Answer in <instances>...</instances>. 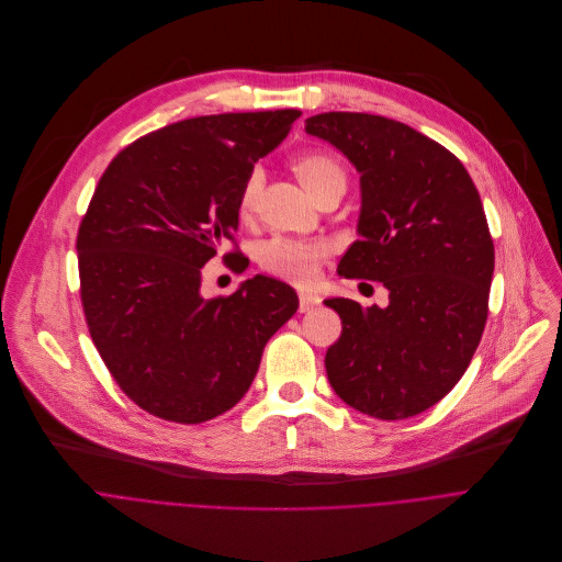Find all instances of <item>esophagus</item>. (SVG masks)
I'll list each match as a JSON object with an SVG mask.
<instances>
[{
    "mask_svg": "<svg viewBox=\"0 0 562 562\" xmlns=\"http://www.w3.org/2000/svg\"><path fill=\"white\" fill-rule=\"evenodd\" d=\"M318 303H321V296H318V294L307 292V290H301V292H299V312H310V310H314Z\"/></svg>",
    "mask_w": 562,
    "mask_h": 562,
    "instance_id": "1",
    "label": "esophagus"
}]
</instances>
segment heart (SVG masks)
<instances>
[{
    "label": "heart",
    "instance_id": "b5f03b06",
    "mask_svg": "<svg viewBox=\"0 0 562 562\" xmlns=\"http://www.w3.org/2000/svg\"><path fill=\"white\" fill-rule=\"evenodd\" d=\"M292 170L305 190L318 201L323 194L348 186V175L344 166L327 153H303L292 159ZM263 186V177L259 170H252L237 199V212L241 218H248L255 212ZM327 246L318 241H303L292 237H272L257 248L259 266L285 281L305 283L312 279L316 263L325 257Z\"/></svg>",
    "mask_w": 562,
    "mask_h": 562
}]
</instances>
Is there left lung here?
Returning a JSON list of instances; mask_svg holds the SVG:
<instances>
[{"label":"left lung","mask_w":562,"mask_h":562,"mask_svg":"<svg viewBox=\"0 0 562 562\" xmlns=\"http://www.w3.org/2000/svg\"><path fill=\"white\" fill-rule=\"evenodd\" d=\"M305 133L361 172V239L339 274L390 292L385 307L325 301L344 323L325 355L329 385L368 416H416L461 381L485 329L494 241L479 190L450 150L387 117L323 112Z\"/></svg>","instance_id":"8db88e82"}]
</instances>
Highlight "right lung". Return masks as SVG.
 <instances>
[{"instance_id":"1","label":"right lung","mask_w":562,"mask_h":562,"mask_svg":"<svg viewBox=\"0 0 562 562\" xmlns=\"http://www.w3.org/2000/svg\"><path fill=\"white\" fill-rule=\"evenodd\" d=\"M299 117L288 108L170 124L124 148L94 188L77 235L88 331L153 416L196 425L235 407L299 307L290 285L261 274L231 296L199 292L201 268L239 226L246 177Z\"/></svg>"}]
</instances>
